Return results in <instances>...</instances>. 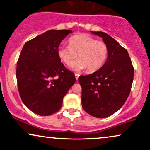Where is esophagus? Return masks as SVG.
<instances>
[{"mask_svg":"<svg viewBox=\"0 0 150 150\" xmlns=\"http://www.w3.org/2000/svg\"><path fill=\"white\" fill-rule=\"evenodd\" d=\"M75 79H76V80H78V78H79V76H80V74L75 73Z\"/></svg>","mask_w":150,"mask_h":150,"instance_id":"1","label":"esophagus"}]
</instances>
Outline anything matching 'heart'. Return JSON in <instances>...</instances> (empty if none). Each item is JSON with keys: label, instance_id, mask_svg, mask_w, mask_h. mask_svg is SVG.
I'll return each instance as SVG.
<instances>
[{"label": "heart", "instance_id": "heart-1", "mask_svg": "<svg viewBox=\"0 0 150 150\" xmlns=\"http://www.w3.org/2000/svg\"><path fill=\"white\" fill-rule=\"evenodd\" d=\"M57 54L66 66L71 65L79 56L80 59L72 65L71 68L80 71L86 68L89 72H95L103 66L108 56V47L105 42L88 34H79L68 39V47L61 46Z\"/></svg>", "mask_w": 150, "mask_h": 150}]
</instances>
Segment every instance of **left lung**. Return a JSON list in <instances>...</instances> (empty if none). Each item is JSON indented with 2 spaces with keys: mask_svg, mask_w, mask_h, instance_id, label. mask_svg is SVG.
Instances as JSON below:
<instances>
[{
  "mask_svg": "<svg viewBox=\"0 0 150 150\" xmlns=\"http://www.w3.org/2000/svg\"><path fill=\"white\" fill-rule=\"evenodd\" d=\"M91 32L106 43L108 56L98 70L79 77L82 105L91 116L106 118L118 111L129 97L134 68L127 50L117 40L104 32Z\"/></svg>",
  "mask_w": 150,
  "mask_h": 150,
  "instance_id": "left-lung-1",
  "label": "left lung"
}]
</instances>
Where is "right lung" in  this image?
<instances>
[{
	"instance_id": "obj_1",
	"label": "right lung",
	"mask_w": 150,
	"mask_h": 150,
	"mask_svg": "<svg viewBox=\"0 0 150 150\" xmlns=\"http://www.w3.org/2000/svg\"><path fill=\"white\" fill-rule=\"evenodd\" d=\"M70 30H50L25 43L17 64L18 89L30 110L48 116L61 109L63 98L75 84L73 72L61 62L57 50Z\"/></svg>"
}]
</instances>
